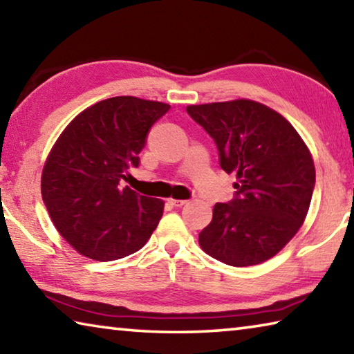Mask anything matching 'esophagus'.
Returning a JSON list of instances; mask_svg holds the SVG:
<instances>
[{
    "label": "esophagus",
    "instance_id": "1",
    "mask_svg": "<svg viewBox=\"0 0 354 354\" xmlns=\"http://www.w3.org/2000/svg\"><path fill=\"white\" fill-rule=\"evenodd\" d=\"M169 203H170V205H171V206L181 207V206H184V205H185V203H187V201H185V200H175V198H170V200H169Z\"/></svg>",
    "mask_w": 354,
    "mask_h": 354
}]
</instances>
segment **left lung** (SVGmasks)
Here are the masks:
<instances>
[{
  "label": "left lung",
  "instance_id": "obj_1",
  "mask_svg": "<svg viewBox=\"0 0 354 354\" xmlns=\"http://www.w3.org/2000/svg\"><path fill=\"white\" fill-rule=\"evenodd\" d=\"M189 115L217 143L220 165L236 173V198L214 206L201 250L227 266L278 254L306 220L315 184L309 148L290 122L253 100L190 104Z\"/></svg>",
  "mask_w": 354,
  "mask_h": 354
}]
</instances>
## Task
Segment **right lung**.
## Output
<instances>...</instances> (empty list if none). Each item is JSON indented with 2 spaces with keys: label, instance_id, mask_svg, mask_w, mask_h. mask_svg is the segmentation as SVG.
Masks as SVG:
<instances>
[{
  "label": "right lung",
  "instance_id": "obj_1",
  "mask_svg": "<svg viewBox=\"0 0 354 354\" xmlns=\"http://www.w3.org/2000/svg\"><path fill=\"white\" fill-rule=\"evenodd\" d=\"M170 109L160 101L113 97L71 120L41 170V198L65 241L88 259L107 262L139 251L165 203L120 187L154 122Z\"/></svg>",
  "mask_w": 354,
  "mask_h": 354
}]
</instances>
